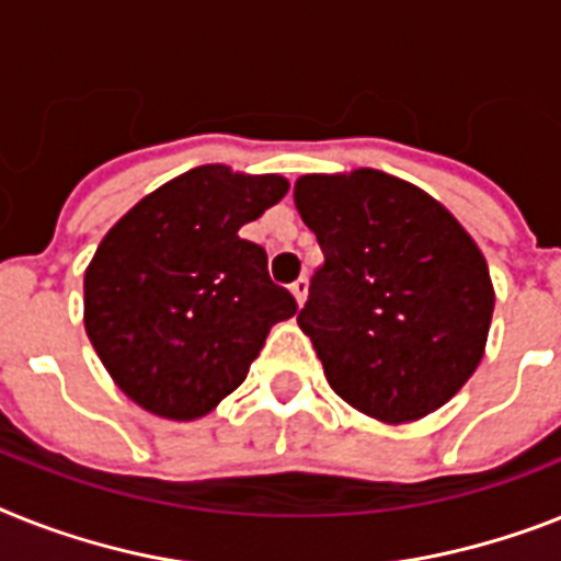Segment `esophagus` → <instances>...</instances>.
<instances>
[{"label": "esophagus", "instance_id": "34e87169", "mask_svg": "<svg viewBox=\"0 0 561 561\" xmlns=\"http://www.w3.org/2000/svg\"><path fill=\"white\" fill-rule=\"evenodd\" d=\"M289 289H291V295H295V300H298V304H304V300H307V291H309V280L307 277H298V280L289 286Z\"/></svg>", "mask_w": 561, "mask_h": 561}]
</instances>
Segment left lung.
<instances>
[{
	"instance_id": "1",
	"label": "left lung",
	"mask_w": 561,
	"mask_h": 561,
	"mask_svg": "<svg viewBox=\"0 0 561 561\" xmlns=\"http://www.w3.org/2000/svg\"><path fill=\"white\" fill-rule=\"evenodd\" d=\"M295 203L323 252L298 323L332 390L390 424L450 401L493 318L470 234L430 194L375 169L307 174Z\"/></svg>"
}]
</instances>
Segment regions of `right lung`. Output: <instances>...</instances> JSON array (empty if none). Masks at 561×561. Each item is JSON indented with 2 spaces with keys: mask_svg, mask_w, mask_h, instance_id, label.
<instances>
[{
  "mask_svg": "<svg viewBox=\"0 0 561 561\" xmlns=\"http://www.w3.org/2000/svg\"><path fill=\"white\" fill-rule=\"evenodd\" d=\"M277 174L201 165L148 194L85 272V332L125 396L174 421L238 390L277 321L298 312L238 229L286 194Z\"/></svg>",
  "mask_w": 561,
  "mask_h": 561,
  "instance_id": "1",
  "label": "right lung"
}]
</instances>
